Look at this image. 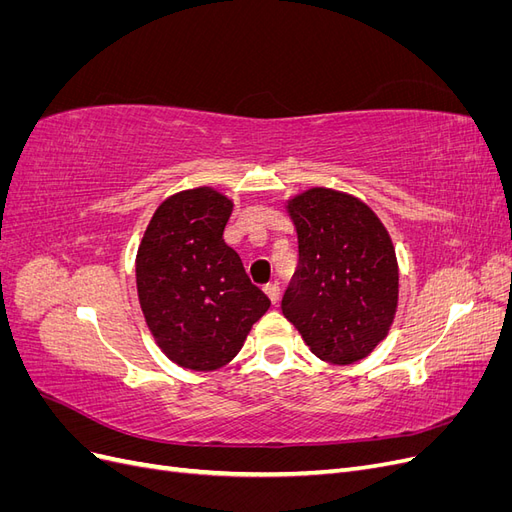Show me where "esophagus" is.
Listing matches in <instances>:
<instances>
[{"label": "esophagus", "instance_id": "obj_1", "mask_svg": "<svg viewBox=\"0 0 512 512\" xmlns=\"http://www.w3.org/2000/svg\"><path fill=\"white\" fill-rule=\"evenodd\" d=\"M265 292H267V297L271 299V303L277 305V301H280V286H277V284H267Z\"/></svg>", "mask_w": 512, "mask_h": 512}]
</instances>
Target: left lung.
<instances>
[{"mask_svg":"<svg viewBox=\"0 0 512 512\" xmlns=\"http://www.w3.org/2000/svg\"><path fill=\"white\" fill-rule=\"evenodd\" d=\"M299 271L282 312L320 361H363L389 335L399 305V265L389 230L361 198L309 188L286 200Z\"/></svg>","mask_w":512,"mask_h":512,"instance_id":"8db88e82","label":"left lung"}]
</instances>
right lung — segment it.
Here are the masks:
<instances>
[{"mask_svg": "<svg viewBox=\"0 0 512 512\" xmlns=\"http://www.w3.org/2000/svg\"><path fill=\"white\" fill-rule=\"evenodd\" d=\"M232 209L211 185L181 190L156 209L138 245V303L160 350L183 369L230 363L271 307L224 241Z\"/></svg>", "mask_w": 512, "mask_h": 512, "instance_id": "obj_1", "label": "right lung"}]
</instances>
